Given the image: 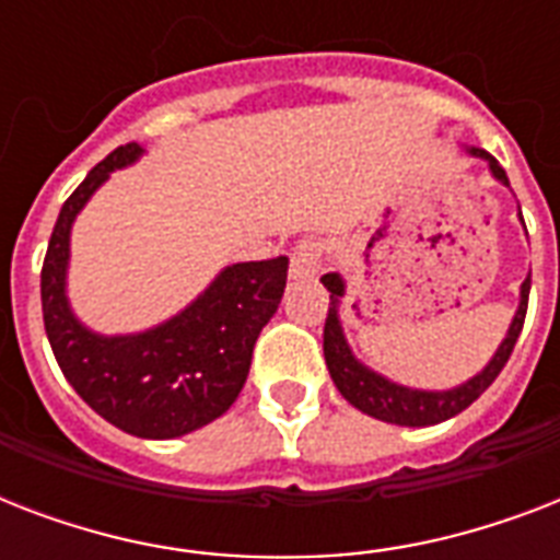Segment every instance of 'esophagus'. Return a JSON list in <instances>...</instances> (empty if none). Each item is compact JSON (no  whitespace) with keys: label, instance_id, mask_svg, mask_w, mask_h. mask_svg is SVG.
<instances>
[{"label":"esophagus","instance_id":"1","mask_svg":"<svg viewBox=\"0 0 560 560\" xmlns=\"http://www.w3.org/2000/svg\"><path fill=\"white\" fill-rule=\"evenodd\" d=\"M319 261H323V244L314 237H305L290 253V276L293 279H314L319 272Z\"/></svg>","mask_w":560,"mask_h":560}]
</instances>
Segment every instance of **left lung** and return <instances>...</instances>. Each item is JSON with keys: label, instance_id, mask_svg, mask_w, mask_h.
<instances>
[{"label": "left lung", "instance_id": "8db88e82", "mask_svg": "<svg viewBox=\"0 0 560 560\" xmlns=\"http://www.w3.org/2000/svg\"><path fill=\"white\" fill-rule=\"evenodd\" d=\"M468 153L477 156V160H486L491 177L509 186L505 171L500 168V162L491 153L482 151V148H470ZM323 284L331 293V305H328V319H325L323 334V351L334 386L340 389V395L349 400L351 407H358L360 412H366L372 418H381L386 424L398 427L442 424L447 418L459 416L462 409H468L497 381V374L503 372V366L512 358L514 342L521 337L523 319H526V305H529V279H526L521 288V305H517V314H514L512 325H509L505 340L500 342L494 358L488 360V366L479 374H474L470 381L459 383L453 389H409V386H400V383L372 372V369L363 366L354 358V351H351L340 323V299L346 296V281H342L340 272H325Z\"/></svg>", "mask_w": 560, "mask_h": 560}]
</instances>
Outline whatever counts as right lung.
<instances>
[{
    "label": "right lung",
    "mask_w": 560,
    "mask_h": 560,
    "mask_svg": "<svg viewBox=\"0 0 560 560\" xmlns=\"http://www.w3.org/2000/svg\"><path fill=\"white\" fill-rule=\"evenodd\" d=\"M142 153L136 142L116 148L63 202L39 272V296L48 342L72 389L125 433L177 439L223 416L241 395L255 340L279 311L288 255L220 270L186 311L148 331H90L66 296L72 223L109 174Z\"/></svg>",
    "instance_id": "obj_1"
}]
</instances>
